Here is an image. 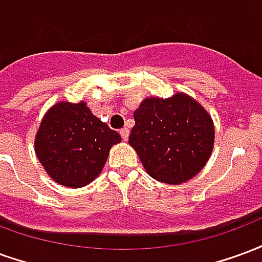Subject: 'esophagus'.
Returning a JSON list of instances; mask_svg holds the SVG:
<instances>
[{
  "label": "esophagus",
  "instance_id": "1",
  "mask_svg": "<svg viewBox=\"0 0 262 262\" xmlns=\"http://www.w3.org/2000/svg\"><path fill=\"white\" fill-rule=\"evenodd\" d=\"M120 136H122V139L123 140H127L129 139V129L127 127H123V129H120Z\"/></svg>",
  "mask_w": 262,
  "mask_h": 262
}]
</instances>
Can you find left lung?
Instances as JSON below:
<instances>
[{
	"label": "left lung",
	"instance_id": "obj_1",
	"mask_svg": "<svg viewBox=\"0 0 262 262\" xmlns=\"http://www.w3.org/2000/svg\"><path fill=\"white\" fill-rule=\"evenodd\" d=\"M129 144L154 180L170 185L189 181L208 163L214 143L213 120L184 92L143 99L133 114Z\"/></svg>",
	"mask_w": 262,
	"mask_h": 262
}]
</instances>
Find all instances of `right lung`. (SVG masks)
Listing matches in <instances>:
<instances>
[{
  "label": "right lung",
  "instance_id": "obj_1",
  "mask_svg": "<svg viewBox=\"0 0 262 262\" xmlns=\"http://www.w3.org/2000/svg\"><path fill=\"white\" fill-rule=\"evenodd\" d=\"M122 137L92 115L86 102L54 103L35 136V153L48 176L59 185L91 184L106 163L109 150Z\"/></svg>",
  "mask_w": 262,
  "mask_h": 262
}]
</instances>
